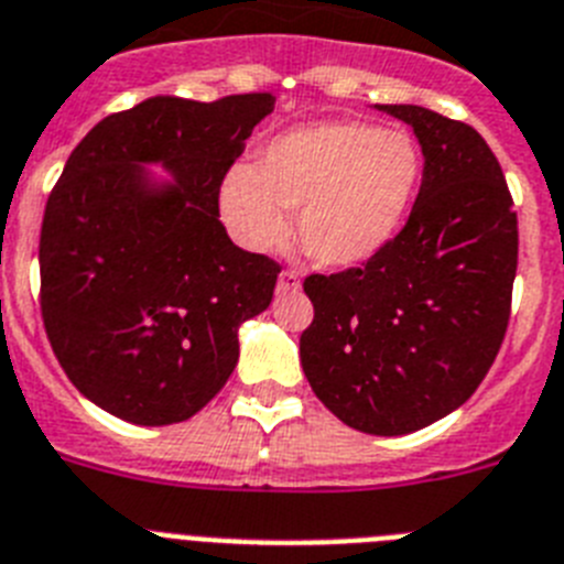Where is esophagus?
I'll return each instance as SVG.
<instances>
[{"mask_svg":"<svg viewBox=\"0 0 564 564\" xmlns=\"http://www.w3.org/2000/svg\"><path fill=\"white\" fill-rule=\"evenodd\" d=\"M300 288H302L300 273H293V271L279 273V282H276L279 293H293V291H300Z\"/></svg>","mask_w":564,"mask_h":564,"instance_id":"34e87169","label":"esophagus"}]
</instances>
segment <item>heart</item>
<instances>
[{
    "mask_svg": "<svg viewBox=\"0 0 564 564\" xmlns=\"http://www.w3.org/2000/svg\"><path fill=\"white\" fill-rule=\"evenodd\" d=\"M422 176V153L405 131L330 119L279 133L259 165H234L219 208L250 250H273L291 234L319 268H354L397 236Z\"/></svg>",
    "mask_w": 564,
    "mask_h": 564,
    "instance_id": "obj_1",
    "label": "heart"
}]
</instances>
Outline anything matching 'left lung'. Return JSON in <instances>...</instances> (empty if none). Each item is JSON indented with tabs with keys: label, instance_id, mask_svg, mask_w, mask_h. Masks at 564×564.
I'll return each instance as SVG.
<instances>
[{
	"label": "left lung",
	"instance_id": "obj_1",
	"mask_svg": "<svg viewBox=\"0 0 564 564\" xmlns=\"http://www.w3.org/2000/svg\"><path fill=\"white\" fill-rule=\"evenodd\" d=\"M411 124L425 171L408 225L362 268L307 276V382L345 425L405 436L465 405L499 354L517 276V214L479 133L420 105H377Z\"/></svg>",
	"mask_w": 564,
	"mask_h": 564
}]
</instances>
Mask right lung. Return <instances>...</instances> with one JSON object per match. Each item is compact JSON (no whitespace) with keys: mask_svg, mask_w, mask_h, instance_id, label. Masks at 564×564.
Instances as JSON below:
<instances>
[{"mask_svg":"<svg viewBox=\"0 0 564 564\" xmlns=\"http://www.w3.org/2000/svg\"><path fill=\"white\" fill-rule=\"evenodd\" d=\"M273 105L151 96L67 156L42 219V319L76 391L119 420L199 413L239 362V325L271 305L279 264L230 242L219 185Z\"/></svg>","mask_w":564,"mask_h":564,"instance_id":"1","label":"right lung"}]
</instances>
